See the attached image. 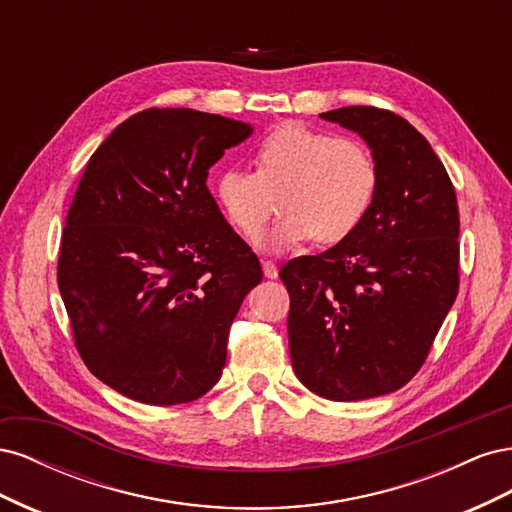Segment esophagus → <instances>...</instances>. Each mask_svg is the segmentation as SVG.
I'll list each match as a JSON object with an SVG mask.
<instances>
[{
  "label": "esophagus",
  "instance_id": "obj_1",
  "mask_svg": "<svg viewBox=\"0 0 512 512\" xmlns=\"http://www.w3.org/2000/svg\"><path fill=\"white\" fill-rule=\"evenodd\" d=\"M262 271H265V277H269V280L277 277V265L273 260H262Z\"/></svg>",
  "mask_w": 512,
  "mask_h": 512
}]
</instances>
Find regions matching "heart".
Masks as SVG:
<instances>
[{
	"mask_svg": "<svg viewBox=\"0 0 512 512\" xmlns=\"http://www.w3.org/2000/svg\"><path fill=\"white\" fill-rule=\"evenodd\" d=\"M256 173L226 168L215 181V203L241 237L256 239L269 220L273 196L284 213L262 245L273 252L312 237L339 243L361 226L378 194L380 173L369 149L350 138L284 123L254 149Z\"/></svg>",
	"mask_w": 512,
	"mask_h": 512,
	"instance_id": "b5f03b06",
	"label": "heart"
}]
</instances>
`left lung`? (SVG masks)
Returning <instances> with one entry per match:
<instances>
[{
  "label": "left lung",
  "mask_w": 512,
  "mask_h": 512,
  "mask_svg": "<svg viewBox=\"0 0 512 512\" xmlns=\"http://www.w3.org/2000/svg\"><path fill=\"white\" fill-rule=\"evenodd\" d=\"M322 119L359 134L380 173L361 226L280 277L290 294L297 378L331 401L393 393L425 363L459 288V211L427 138L391 111L344 106Z\"/></svg>",
  "instance_id": "obj_1"
}]
</instances>
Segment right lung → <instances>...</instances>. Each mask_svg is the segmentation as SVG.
<instances>
[{"instance_id":"add662e5","label":"right lung","mask_w":512,"mask_h":512,"mask_svg":"<svg viewBox=\"0 0 512 512\" xmlns=\"http://www.w3.org/2000/svg\"><path fill=\"white\" fill-rule=\"evenodd\" d=\"M252 132L192 108H149L89 158L57 284L81 359L117 393L175 406L220 380L230 324L262 269L207 177Z\"/></svg>"}]
</instances>
